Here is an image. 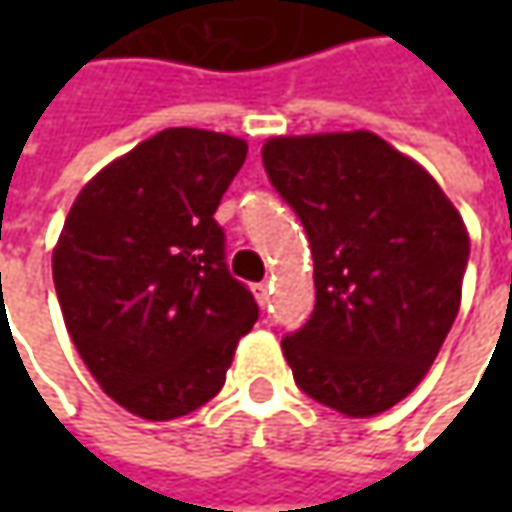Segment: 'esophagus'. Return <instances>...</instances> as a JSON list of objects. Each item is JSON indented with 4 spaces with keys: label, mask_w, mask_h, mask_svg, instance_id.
<instances>
[{
    "label": "esophagus",
    "mask_w": 512,
    "mask_h": 512,
    "mask_svg": "<svg viewBox=\"0 0 512 512\" xmlns=\"http://www.w3.org/2000/svg\"><path fill=\"white\" fill-rule=\"evenodd\" d=\"M253 293H256V299H259L262 305H267V302H270V285H267V282H259V285H253Z\"/></svg>",
    "instance_id": "34e87169"
}]
</instances>
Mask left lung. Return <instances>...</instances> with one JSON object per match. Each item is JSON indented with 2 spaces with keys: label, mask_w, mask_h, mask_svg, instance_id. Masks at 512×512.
Segmentation results:
<instances>
[{
  "label": "left lung",
  "mask_w": 512,
  "mask_h": 512,
  "mask_svg": "<svg viewBox=\"0 0 512 512\" xmlns=\"http://www.w3.org/2000/svg\"><path fill=\"white\" fill-rule=\"evenodd\" d=\"M267 176L302 219L316 307L282 339L296 384L350 419L422 382L462 302L470 236L436 179L370 130L276 136Z\"/></svg>",
  "instance_id": "8db88e82"
}]
</instances>
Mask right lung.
Segmentation results:
<instances>
[{
	"mask_svg": "<svg viewBox=\"0 0 512 512\" xmlns=\"http://www.w3.org/2000/svg\"><path fill=\"white\" fill-rule=\"evenodd\" d=\"M247 142L168 128L102 168L53 250L65 327L116 404L168 422L210 402L259 319L213 219Z\"/></svg>",
	"mask_w": 512,
	"mask_h": 512,
	"instance_id": "add662e5",
	"label": "right lung"
}]
</instances>
